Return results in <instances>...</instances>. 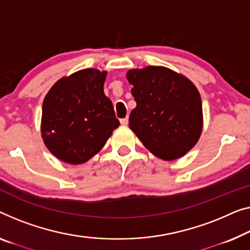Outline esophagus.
<instances>
[{
  "instance_id": "34e87169",
  "label": "esophagus",
  "mask_w": 250,
  "mask_h": 250,
  "mask_svg": "<svg viewBox=\"0 0 250 250\" xmlns=\"http://www.w3.org/2000/svg\"><path fill=\"white\" fill-rule=\"evenodd\" d=\"M128 118H124V119H121V120H120V124L122 125H128Z\"/></svg>"
}]
</instances>
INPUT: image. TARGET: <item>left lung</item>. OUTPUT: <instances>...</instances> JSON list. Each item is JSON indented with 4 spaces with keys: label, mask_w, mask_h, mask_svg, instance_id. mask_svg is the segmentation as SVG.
<instances>
[{
    "label": "left lung",
    "mask_w": 250,
    "mask_h": 250,
    "mask_svg": "<svg viewBox=\"0 0 250 250\" xmlns=\"http://www.w3.org/2000/svg\"><path fill=\"white\" fill-rule=\"evenodd\" d=\"M126 80L137 106L129 126L151 154L164 161L183 157L203 128L201 95L182 74L164 66L130 69Z\"/></svg>",
    "instance_id": "8db88e82"
}]
</instances>
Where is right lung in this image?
Returning <instances> with one entry per match:
<instances>
[{"mask_svg": "<svg viewBox=\"0 0 250 250\" xmlns=\"http://www.w3.org/2000/svg\"><path fill=\"white\" fill-rule=\"evenodd\" d=\"M106 74L81 69L58 80L44 96L42 137L48 150L62 162L86 163L120 125L103 91Z\"/></svg>", "mask_w": 250, "mask_h": 250, "instance_id": "1", "label": "right lung"}]
</instances>
